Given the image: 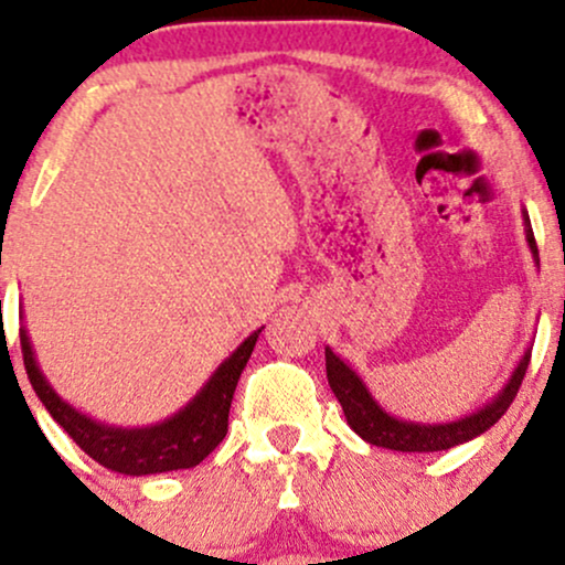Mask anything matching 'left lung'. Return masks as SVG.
<instances>
[{
  "instance_id": "obj_1",
  "label": "left lung",
  "mask_w": 565,
  "mask_h": 565,
  "mask_svg": "<svg viewBox=\"0 0 565 565\" xmlns=\"http://www.w3.org/2000/svg\"><path fill=\"white\" fill-rule=\"evenodd\" d=\"M520 214H523V231L525 241H529L531 257H534V265L539 268V249L534 241V231H531L529 212L520 209ZM324 356L327 381H330L332 394L338 396L349 426L364 439V443L377 445V448L386 450H402V454H434V450H448L480 437V434H486L495 420L507 413L514 394H518L520 383H523L525 370H529L531 345L523 351L520 362L514 364L512 375L507 377L504 386H501L486 405H480L477 411L461 415V418L456 420H434V424L392 415L375 399L373 392L367 388V383L362 381V375H359L345 359H340L330 345L324 349Z\"/></svg>"
}]
</instances>
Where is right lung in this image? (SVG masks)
Listing matches in <instances>:
<instances>
[{
  "label": "right lung",
  "instance_id": "1",
  "mask_svg": "<svg viewBox=\"0 0 565 565\" xmlns=\"http://www.w3.org/2000/svg\"><path fill=\"white\" fill-rule=\"evenodd\" d=\"M259 332H263V327L254 330L209 375V381L198 388L188 405L179 407L169 418L147 426L107 424V420L93 418V415L74 407L72 402H66L42 373L26 327H21V351L31 386H34L45 411L53 415L55 424L102 467L120 475L145 477L198 467L225 439L235 386H238V377L249 362Z\"/></svg>",
  "mask_w": 565,
  "mask_h": 565
}]
</instances>
